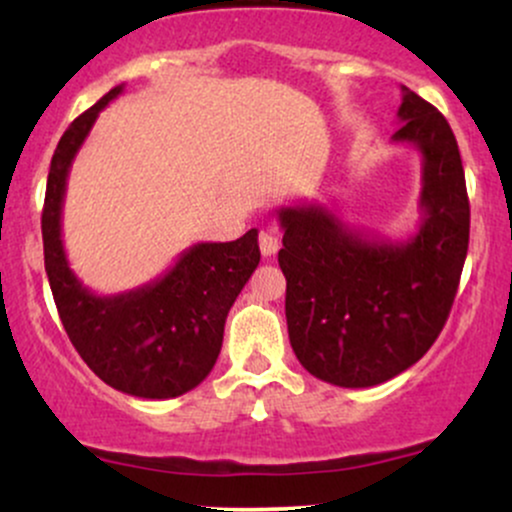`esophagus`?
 <instances>
[{"instance_id": "obj_1", "label": "esophagus", "mask_w": 512, "mask_h": 512, "mask_svg": "<svg viewBox=\"0 0 512 512\" xmlns=\"http://www.w3.org/2000/svg\"><path fill=\"white\" fill-rule=\"evenodd\" d=\"M260 250L264 257L276 255V250H279V238H276L272 231H262L260 233Z\"/></svg>"}]
</instances>
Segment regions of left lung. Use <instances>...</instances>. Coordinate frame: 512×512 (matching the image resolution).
<instances>
[{
	"mask_svg": "<svg viewBox=\"0 0 512 512\" xmlns=\"http://www.w3.org/2000/svg\"><path fill=\"white\" fill-rule=\"evenodd\" d=\"M395 144L421 158V223L404 243L346 228L320 204L281 207L286 325L301 366L339 387H373L414 366L448 320L469 245V199L455 134L402 86Z\"/></svg>",
	"mask_w": 512,
	"mask_h": 512,
	"instance_id": "left-lung-1",
	"label": "left lung"
}]
</instances>
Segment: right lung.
<instances>
[{"label": "right lung", "mask_w": 512, "mask_h": 512, "mask_svg": "<svg viewBox=\"0 0 512 512\" xmlns=\"http://www.w3.org/2000/svg\"><path fill=\"white\" fill-rule=\"evenodd\" d=\"M122 86L108 91L62 134L52 156L43 207V250L57 313L86 366L115 390L170 399L195 390L214 368L223 325L260 264L257 231L231 243H197L166 274L139 289L96 296L69 269L62 204L69 168L93 122Z\"/></svg>", "instance_id": "1"}]
</instances>
